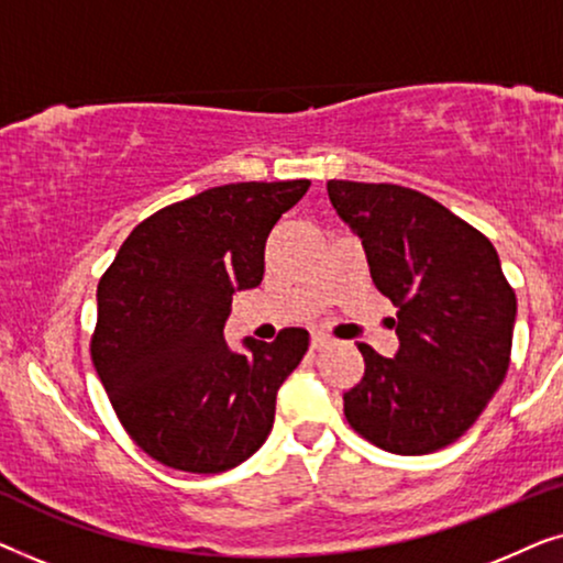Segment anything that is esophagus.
<instances>
[{"label":"esophagus","instance_id":"obj_1","mask_svg":"<svg viewBox=\"0 0 563 563\" xmlns=\"http://www.w3.org/2000/svg\"><path fill=\"white\" fill-rule=\"evenodd\" d=\"M330 343H333V341H330V338H328L325 333H312V338H310L312 351H322V349H328Z\"/></svg>","mask_w":563,"mask_h":563}]
</instances>
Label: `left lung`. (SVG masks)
<instances>
[{"label": "left lung", "instance_id": "obj_1", "mask_svg": "<svg viewBox=\"0 0 563 563\" xmlns=\"http://www.w3.org/2000/svg\"><path fill=\"white\" fill-rule=\"evenodd\" d=\"M356 230L376 289L397 307L399 351L358 343L364 376L343 395L349 426L399 456L459 441L510 368L518 299L489 238L399 184L328 181ZM395 325V322H391Z\"/></svg>", "mask_w": 563, "mask_h": 563}]
</instances>
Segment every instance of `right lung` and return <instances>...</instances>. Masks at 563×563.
<instances>
[{"label": "right lung", "mask_w": 563, "mask_h": 563, "mask_svg": "<svg viewBox=\"0 0 563 563\" xmlns=\"http://www.w3.org/2000/svg\"><path fill=\"white\" fill-rule=\"evenodd\" d=\"M307 179L212 187L145 218L97 287L91 361L128 435L158 464L228 472L272 433L276 391L310 333L225 343L235 289L264 279L268 233Z\"/></svg>", "instance_id": "obj_1"}]
</instances>
